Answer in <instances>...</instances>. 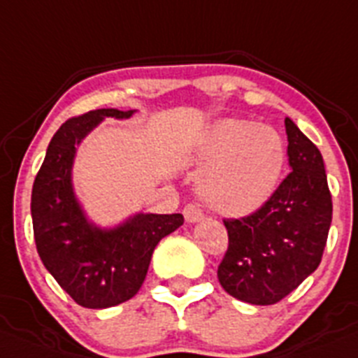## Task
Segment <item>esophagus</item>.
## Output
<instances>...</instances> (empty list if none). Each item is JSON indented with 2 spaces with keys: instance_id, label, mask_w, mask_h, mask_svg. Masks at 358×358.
<instances>
[{
  "instance_id": "esophagus-1",
  "label": "esophagus",
  "mask_w": 358,
  "mask_h": 358,
  "mask_svg": "<svg viewBox=\"0 0 358 358\" xmlns=\"http://www.w3.org/2000/svg\"><path fill=\"white\" fill-rule=\"evenodd\" d=\"M182 214H185L186 223H199V221L203 217L202 210H200L196 206H193V203H188V206L185 207V210H182Z\"/></svg>"
}]
</instances>
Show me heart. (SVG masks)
Here are the masks:
<instances>
[{
  "label": "heart",
  "instance_id": "1",
  "mask_svg": "<svg viewBox=\"0 0 358 358\" xmlns=\"http://www.w3.org/2000/svg\"><path fill=\"white\" fill-rule=\"evenodd\" d=\"M287 156V144L272 126L248 119H221L196 148V193L214 213L251 216L278 192Z\"/></svg>",
  "mask_w": 358,
  "mask_h": 358
}]
</instances>
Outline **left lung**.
Here are the masks:
<instances>
[{"mask_svg":"<svg viewBox=\"0 0 358 358\" xmlns=\"http://www.w3.org/2000/svg\"><path fill=\"white\" fill-rule=\"evenodd\" d=\"M285 128L292 172L264 209L224 220L228 250L217 279L227 294L255 306L275 304L318 268L332 223L322 152L290 117Z\"/></svg>","mask_w":358,"mask_h":358,"instance_id":"obj_1","label":"left lung"}]
</instances>
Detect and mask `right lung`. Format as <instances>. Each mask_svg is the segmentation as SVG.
Here are the masks:
<instances>
[{
  "mask_svg": "<svg viewBox=\"0 0 358 358\" xmlns=\"http://www.w3.org/2000/svg\"><path fill=\"white\" fill-rule=\"evenodd\" d=\"M135 110L98 108L61 124L33 182L31 217L36 251L59 287L83 308L105 309L130 301L144 283L156 244L176 232L182 214L137 213L101 228L75 195L71 170L80 142L105 117Z\"/></svg>",
  "mask_w": 358,
  "mask_h": 358,
  "instance_id": "obj_1",
  "label": "right lung"
}]
</instances>
